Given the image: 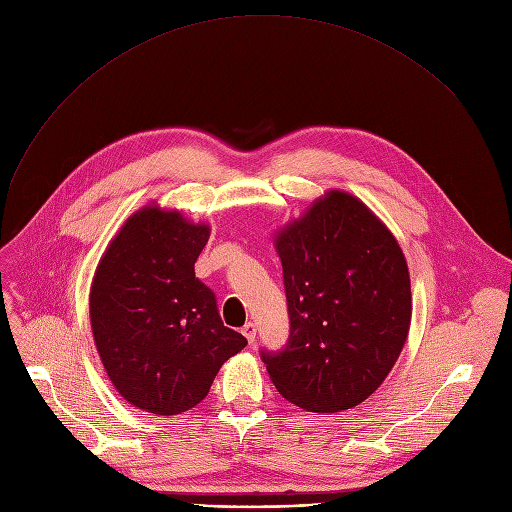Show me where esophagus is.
<instances>
[{"instance_id":"esophagus-1","label":"esophagus","mask_w":512,"mask_h":512,"mask_svg":"<svg viewBox=\"0 0 512 512\" xmlns=\"http://www.w3.org/2000/svg\"><path fill=\"white\" fill-rule=\"evenodd\" d=\"M242 334H244V336H246V340L252 344V342L256 340V324L248 322V324L242 328Z\"/></svg>"}]
</instances>
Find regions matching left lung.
Here are the masks:
<instances>
[{"mask_svg": "<svg viewBox=\"0 0 512 512\" xmlns=\"http://www.w3.org/2000/svg\"><path fill=\"white\" fill-rule=\"evenodd\" d=\"M289 340L260 357L281 396L307 412L365 402L396 365L412 293L391 231L348 192L330 190L277 235Z\"/></svg>", "mask_w": 512, "mask_h": 512, "instance_id": "obj_1", "label": "left lung"}]
</instances>
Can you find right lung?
<instances>
[{"mask_svg":"<svg viewBox=\"0 0 512 512\" xmlns=\"http://www.w3.org/2000/svg\"><path fill=\"white\" fill-rule=\"evenodd\" d=\"M207 240L205 223L143 207L100 258L90 289L94 342L112 385L139 410L194 408L248 344L223 326L215 293L194 277Z\"/></svg>","mask_w":512,"mask_h":512,"instance_id":"1","label":"right lung"}]
</instances>
